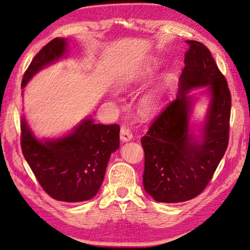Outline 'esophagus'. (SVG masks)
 Instances as JSON below:
<instances>
[{
    "instance_id": "1",
    "label": "esophagus",
    "mask_w": 250,
    "mask_h": 250,
    "mask_svg": "<svg viewBox=\"0 0 250 250\" xmlns=\"http://www.w3.org/2000/svg\"><path fill=\"white\" fill-rule=\"evenodd\" d=\"M132 138H133V134H132V132H131V130H129L128 128H125V126H122L121 130H120V139H121V140L124 142H128Z\"/></svg>"
}]
</instances>
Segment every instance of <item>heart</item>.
Masks as SVG:
<instances>
[{
  "label": "heart",
  "mask_w": 250,
  "mask_h": 250,
  "mask_svg": "<svg viewBox=\"0 0 250 250\" xmlns=\"http://www.w3.org/2000/svg\"><path fill=\"white\" fill-rule=\"evenodd\" d=\"M154 67L153 66H146L143 67L142 69L135 71L134 74H131L128 76V78L125 80L124 83V87H129L131 84H133L135 83H138L139 80H142L146 78L147 76H150L152 73H153ZM159 103H160V92L158 90H153L149 92V94L146 95L142 98V109L143 111L146 113L153 112L156 108L159 107Z\"/></svg>",
  "instance_id": "obj_1"
}]
</instances>
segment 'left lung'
<instances>
[{
  "label": "left lung",
  "mask_w": 250,
  "mask_h": 250,
  "mask_svg": "<svg viewBox=\"0 0 250 250\" xmlns=\"http://www.w3.org/2000/svg\"><path fill=\"white\" fill-rule=\"evenodd\" d=\"M186 43L189 48L176 99L163 108L141 139L143 186L156 202L180 203L200 195L229 141L231 97L226 78L204 44ZM195 86H207L212 97L201 141L188 129L191 101L186 94Z\"/></svg>",
  "instance_id": "obj_1"
}]
</instances>
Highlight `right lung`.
Here are the masks:
<instances>
[{
    "mask_svg": "<svg viewBox=\"0 0 250 250\" xmlns=\"http://www.w3.org/2000/svg\"><path fill=\"white\" fill-rule=\"evenodd\" d=\"M65 39H54L29 64L22 88L37 71L66 53ZM119 125L83 120L73 132L56 140L40 141L26 121H21V146L25 160L44 191L54 200L76 203L88 201L103 184L110 155L120 145Z\"/></svg>",
    "mask_w": 250,
    "mask_h": 250,
    "instance_id": "right-lung-1",
    "label": "right lung"
}]
</instances>
